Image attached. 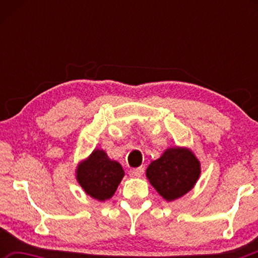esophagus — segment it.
I'll list each match as a JSON object with an SVG mask.
<instances>
[{"label": "esophagus", "mask_w": 258, "mask_h": 258, "mask_svg": "<svg viewBox=\"0 0 258 258\" xmlns=\"http://www.w3.org/2000/svg\"><path fill=\"white\" fill-rule=\"evenodd\" d=\"M143 173H145V168L143 167H138V168H131L130 169V176L132 177H140L143 175Z\"/></svg>", "instance_id": "obj_1"}]
</instances>
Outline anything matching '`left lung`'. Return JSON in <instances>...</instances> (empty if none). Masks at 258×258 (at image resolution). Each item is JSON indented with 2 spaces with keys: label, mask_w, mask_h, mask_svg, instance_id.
Wrapping results in <instances>:
<instances>
[{
  "label": "left lung",
  "mask_w": 258,
  "mask_h": 258,
  "mask_svg": "<svg viewBox=\"0 0 258 258\" xmlns=\"http://www.w3.org/2000/svg\"><path fill=\"white\" fill-rule=\"evenodd\" d=\"M200 175L196 156L185 148L166 150L148 166L147 177L164 199L172 202L189 192Z\"/></svg>",
  "instance_id": "obj_1"
}]
</instances>
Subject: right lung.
<instances>
[{
  "label": "right lung",
  "instance_id": "obj_1",
  "mask_svg": "<svg viewBox=\"0 0 258 258\" xmlns=\"http://www.w3.org/2000/svg\"><path fill=\"white\" fill-rule=\"evenodd\" d=\"M124 176L119 163L110 160L103 150H94L77 168V181L91 197L103 202L112 197Z\"/></svg>",
  "mask_w": 258,
  "mask_h": 258
}]
</instances>
